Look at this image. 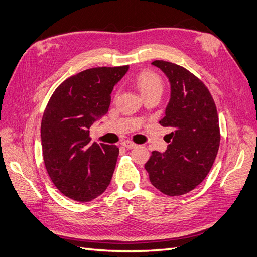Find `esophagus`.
<instances>
[{"mask_svg": "<svg viewBox=\"0 0 257 257\" xmlns=\"http://www.w3.org/2000/svg\"><path fill=\"white\" fill-rule=\"evenodd\" d=\"M121 145H122L123 147L127 148V149H133V148L136 147V144L133 143V142H131V141H124V142H122Z\"/></svg>", "mask_w": 257, "mask_h": 257, "instance_id": "34e87169", "label": "esophagus"}]
</instances>
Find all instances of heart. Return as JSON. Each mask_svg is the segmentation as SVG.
<instances>
[{
    "label": "heart",
    "instance_id": "heart-1",
    "mask_svg": "<svg viewBox=\"0 0 257 257\" xmlns=\"http://www.w3.org/2000/svg\"><path fill=\"white\" fill-rule=\"evenodd\" d=\"M135 83L142 94L147 97L153 93H162L163 81L161 77L153 71H143L135 77Z\"/></svg>",
    "mask_w": 257,
    "mask_h": 257
}]
</instances>
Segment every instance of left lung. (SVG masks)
<instances>
[{"mask_svg": "<svg viewBox=\"0 0 257 257\" xmlns=\"http://www.w3.org/2000/svg\"><path fill=\"white\" fill-rule=\"evenodd\" d=\"M170 82V99L160 121L172 133L164 153L152 151L145 164L150 182L168 196H180L203 182L220 147L216 106L205 83L188 69L172 62L155 60Z\"/></svg>", "mask_w": 257, "mask_h": 257, "instance_id": "left-lung-1", "label": "left lung"}]
</instances>
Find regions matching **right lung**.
<instances>
[{
    "label": "right lung",
    "instance_id": "add662e5",
    "mask_svg": "<svg viewBox=\"0 0 257 257\" xmlns=\"http://www.w3.org/2000/svg\"><path fill=\"white\" fill-rule=\"evenodd\" d=\"M128 65L94 67L62 82L45 108L43 158L56 188L68 198L90 201L103 194L114 172L119 148L90 144V127L107 113L111 91Z\"/></svg>",
    "mask_w": 257,
    "mask_h": 257
}]
</instances>
